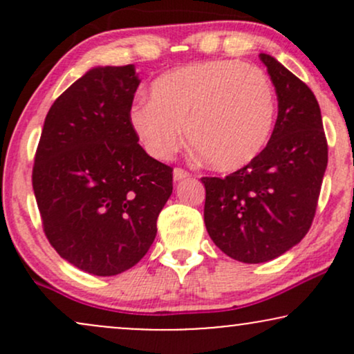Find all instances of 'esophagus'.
<instances>
[{
  "label": "esophagus",
  "instance_id": "34e87169",
  "mask_svg": "<svg viewBox=\"0 0 354 354\" xmlns=\"http://www.w3.org/2000/svg\"><path fill=\"white\" fill-rule=\"evenodd\" d=\"M173 178H174V181H181V180H186V178H189V173L186 171V169H181V168H174V171H173Z\"/></svg>",
  "mask_w": 354,
  "mask_h": 354
}]
</instances>
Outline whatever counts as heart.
Segmentation results:
<instances>
[{
  "instance_id": "obj_1",
  "label": "heart",
  "mask_w": 354,
  "mask_h": 354,
  "mask_svg": "<svg viewBox=\"0 0 354 354\" xmlns=\"http://www.w3.org/2000/svg\"><path fill=\"white\" fill-rule=\"evenodd\" d=\"M276 93L263 70L241 61L191 63L158 76L129 123L146 151L169 160L186 138L209 168L234 171L254 161L273 135Z\"/></svg>"
}]
</instances>
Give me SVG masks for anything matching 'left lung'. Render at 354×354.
I'll return each mask as SVG.
<instances>
[{
  "mask_svg": "<svg viewBox=\"0 0 354 354\" xmlns=\"http://www.w3.org/2000/svg\"><path fill=\"white\" fill-rule=\"evenodd\" d=\"M278 96V118L263 153L226 178H201L205 225L225 254L265 263L298 245L311 228L328 165L321 109L301 80L261 53Z\"/></svg>",
  "mask_w": 354,
  "mask_h": 354,
  "instance_id": "8db88e82",
  "label": "left lung"
}]
</instances>
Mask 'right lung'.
Returning <instances> with one entry per match:
<instances>
[{"instance_id": "add662e5", "label": "right lung", "mask_w": 354, "mask_h": 354, "mask_svg": "<svg viewBox=\"0 0 354 354\" xmlns=\"http://www.w3.org/2000/svg\"><path fill=\"white\" fill-rule=\"evenodd\" d=\"M133 64L89 70L53 103L36 149L33 189L50 245L95 276L148 253L173 193V168L138 145L129 123Z\"/></svg>"}]
</instances>
